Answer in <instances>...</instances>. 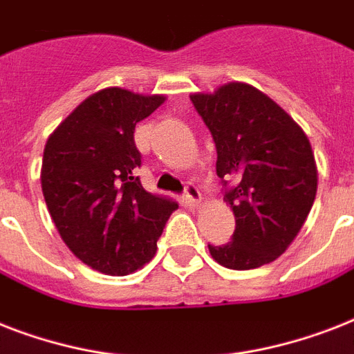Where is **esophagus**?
Listing matches in <instances>:
<instances>
[{
    "instance_id": "1",
    "label": "esophagus",
    "mask_w": 354,
    "mask_h": 354,
    "mask_svg": "<svg viewBox=\"0 0 354 354\" xmlns=\"http://www.w3.org/2000/svg\"><path fill=\"white\" fill-rule=\"evenodd\" d=\"M185 202H187L189 205H198L200 200H202V193H200V189L194 185V183H187L185 185Z\"/></svg>"
}]
</instances>
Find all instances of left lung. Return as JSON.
<instances>
[{
  "label": "left lung",
  "mask_w": 354,
  "mask_h": 354,
  "mask_svg": "<svg viewBox=\"0 0 354 354\" xmlns=\"http://www.w3.org/2000/svg\"><path fill=\"white\" fill-rule=\"evenodd\" d=\"M216 147V174L235 215L232 242L211 246L230 270L279 257L307 221L318 189L308 138L283 108L244 82L191 95Z\"/></svg>",
  "instance_id": "left-lung-1"
}]
</instances>
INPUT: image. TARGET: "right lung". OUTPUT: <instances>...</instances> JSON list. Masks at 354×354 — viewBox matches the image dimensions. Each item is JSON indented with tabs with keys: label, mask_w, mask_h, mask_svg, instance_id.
<instances>
[{
	"label": "right lung",
	"mask_w": 354,
	"mask_h": 354,
	"mask_svg": "<svg viewBox=\"0 0 354 354\" xmlns=\"http://www.w3.org/2000/svg\"><path fill=\"white\" fill-rule=\"evenodd\" d=\"M165 102L104 88L82 101L49 136L41 160V193L66 246L106 275H127L156 255L158 239L178 209L145 191L133 130Z\"/></svg>",
	"instance_id": "1"
}]
</instances>
